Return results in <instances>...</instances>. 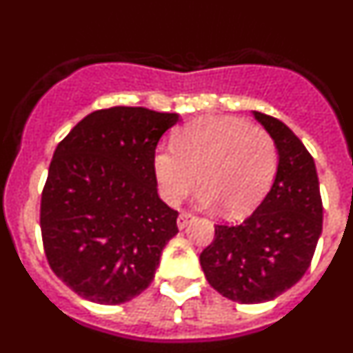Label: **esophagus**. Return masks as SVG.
I'll use <instances>...</instances> for the list:
<instances>
[{
  "label": "esophagus",
  "mask_w": 353,
  "mask_h": 353,
  "mask_svg": "<svg viewBox=\"0 0 353 353\" xmlns=\"http://www.w3.org/2000/svg\"><path fill=\"white\" fill-rule=\"evenodd\" d=\"M192 219H194V215H192V214H189V212H180L176 224H179L180 230H183V228H187V224L191 223Z\"/></svg>",
  "instance_id": "obj_1"
}]
</instances>
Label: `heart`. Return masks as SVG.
Returning <instances> with one entry per match:
<instances>
[{
	"label": "heart",
	"instance_id": "heart-1",
	"mask_svg": "<svg viewBox=\"0 0 353 353\" xmlns=\"http://www.w3.org/2000/svg\"><path fill=\"white\" fill-rule=\"evenodd\" d=\"M154 174L168 203L198 183V203L219 205L228 217L252 212L272 187L277 148L272 136L236 117H205L174 134V146H159Z\"/></svg>",
	"mask_w": 353,
	"mask_h": 353
}]
</instances>
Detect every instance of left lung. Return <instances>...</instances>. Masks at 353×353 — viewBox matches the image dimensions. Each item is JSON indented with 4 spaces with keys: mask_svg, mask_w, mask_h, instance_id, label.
<instances>
[{
    "mask_svg": "<svg viewBox=\"0 0 353 353\" xmlns=\"http://www.w3.org/2000/svg\"><path fill=\"white\" fill-rule=\"evenodd\" d=\"M276 143L279 164L269 194L242 224H217L199 263L214 290L240 304H260L297 285L322 235L316 168L281 120L252 111Z\"/></svg>",
    "mask_w": 353,
    "mask_h": 353,
    "instance_id": "left-lung-1",
    "label": "left lung"
}]
</instances>
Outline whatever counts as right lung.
<instances>
[{"label":"right lung","instance_id":"add662e5","mask_svg":"<svg viewBox=\"0 0 353 353\" xmlns=\"http://www.w3.org/2000/svg\"><path fill=\"white\" fill-rule=\"evenodd\" d=\"M176 113L99 109L56 146L40 203L52 272L97 304H123L154 281L179 212L157 194L154 154Z\"/></svg>","mask_w":353,"mask_h":353}]
</instances>
